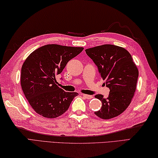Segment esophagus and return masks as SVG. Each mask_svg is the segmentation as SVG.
<instances>
[{
  "instance_id": "obj_1",
  "label": "esophagus",
  "mask_w": 158,
  "mask_h": 158,
  "mask_svg": "<svg viewBox=\"0 0 158 158\" xmlns=\"http://www.w3.org/2000/svg\"><path fill=\"white\" fill-rule=\"evenodd\" d=\"M83 96L86 99H91L93 98V96L91 95H87V94H83Z\"/></svg>"
}]
</instances>
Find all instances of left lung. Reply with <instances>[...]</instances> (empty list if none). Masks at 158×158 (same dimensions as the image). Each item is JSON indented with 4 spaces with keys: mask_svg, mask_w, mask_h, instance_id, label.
<instances>
[{
    "mask_svg": "<svg viewBox=\"0 0 158 158\" xmlns=\"http://www.w3.org/2000/svg\"><path fill=\"white\" fill-rule=\"evenodd\" d=\"M85 52L110 89L106 98L102 94L95 96L102 101L101 109L95 115L103 119L119 115L130 105L136 88L139 70L132 56L123 48L110 44L87 49Z\"/></svg>",
    "mask_w": 158,
    "mask_h": 158,
    "instance_id": "1",
    "label": "left lung"
}]
</instances>
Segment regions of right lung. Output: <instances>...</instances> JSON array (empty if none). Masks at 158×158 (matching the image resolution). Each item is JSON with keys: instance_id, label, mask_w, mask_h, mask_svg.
<instances>
[{"instance_id": "obj_1", "label": "right lung", "mask_w": 158, "mask_h": 158, "mask_svg": "<svg viewBox=\"0 0 158 158\" xmlns=\"http://www.w3.org/2000/svg\"><path fill=\"white\" fill-rule=\"evenodd\" d=\"M83 50L80 47L49 44L35 50L25 60L20 83L30 105L39 115L53 119L69 109L78 94L66 92L59 88L56 75Z\"/></svg>"}]
</instances>
